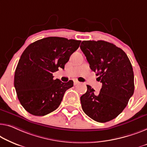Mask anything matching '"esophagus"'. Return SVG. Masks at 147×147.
I'll return each instance as SVG.
<instances>
[{
    "label": "esophagus",
    "mask_w": 147,
    "mask_h": 147,
    "mask_svg": "<svg viewBox=\"0 0 147 147\" xmlns=\"http://www.w3.org/2000/svg\"><path fill=\"white\" fill-rule=\"evenodd\" d=\"M80 83V82H78V81L77 80H74V85L75 86V85H77Z\"/></svg>",
    "instance_id": "obj_1"
}]
</instances>
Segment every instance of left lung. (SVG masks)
Wrapping results in <instances>:
<instances>
[{"mask_svg":"<svg viewBox=\"0 0 147 147\" xmlns=\"http://www.w3.org/2000/svg\"><path fill=\"white\" fill-rule=\"evenodd\" d=\"M80 47L102 83L98 94L87 85L86 92L80 97L82 108L96 121H111L122 112L134 93L132 65L125 53L113 43L83 41Z\"/></svg>","mask_w":147,"mask_h":147,"instance_id":"8db88e82","label":"left lung"}]
</instances>
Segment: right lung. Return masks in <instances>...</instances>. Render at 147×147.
<instances>
[{"label": "right lung", "mask_w": 147, "mask_h": 147, "mask_svg": "<svg viewBox=\"0 0 147 147\" xmlns=\"http://www.w3.org/2000/svg\"><path fill=\"white\" fill-rule=\"evenodd\" d=\"M81 41L48 37L31 43L24 51L14 74L18 98L28 112L43 116L58 108L73 81L53 79V73L64 69Z\"/></svg>", "instance_id": "add662e5"}]
</instances>
